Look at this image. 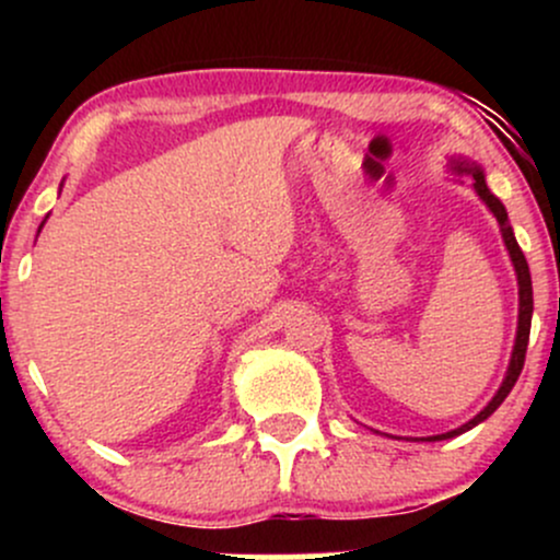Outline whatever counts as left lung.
<instances>
[{
	"instance_id": "obj_1",
	"label": "left lung",
	"mask_w": 560,
	"mask_h": 560,
	"mask_svg": "<svg viewBox=\"0 0 560 560\" xmlns=\"http://www.w3.org/2000/svg\"><path fill=\"white\" fill-rule=\"evenodd\" d=\"M450 168H455L460 173V176L471 178V186L474 191H477L481 202L490 208V213L494 215V221H498L500 226V234H503V242H505V249L508 255H511V262H513V271H516V281H518V326H516V342H513V352H511V363H508V371H505V378L503 384H500V389L494 392V397L490 402L485 405V408L479 410L477 416H474L471 421H466L464 427L453 429V432H445V434H434V436H427V442H440V440H453V436L468 432V429H474L477 423L487 421L494 410L500 408V402L505 400L508 392L513 389V384H516L518 374H522L524 369V358H526V345H529V329H532V311H535V300H532V276H529V266H526V258L522 253V247H518L516 236H513V229L511 223H508V213H505V205L500 202L498 197L492 195L490 186H487V178H485V171L479 168L477 163H471V160L466 158H453L450 160Z\"/></svg>"
}]
</instances>
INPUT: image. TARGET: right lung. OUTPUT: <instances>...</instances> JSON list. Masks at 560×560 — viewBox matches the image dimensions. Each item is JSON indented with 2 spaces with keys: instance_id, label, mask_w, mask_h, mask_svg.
Instances as JSON below:
<instances>
[{
  "instance_id": "right-lung-1",
  "label": "right lung",
  "mask_w": 560,
  "mask_h": 560,
  "mask_svg": "<svg viewBox=\"0 0 560 560\" xmlns=\"http://www.w3.org/2000/svg\"><path fill=\"white\" fill-rule=\"evenodd\" d=\"M42 226H44V223H42ZM42 226H38V231H42Z\"/></svg>"
}]
</instances>
